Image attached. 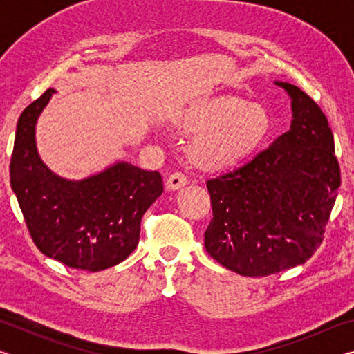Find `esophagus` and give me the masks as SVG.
Here are the masks:
<instances>
[{"label": "esophagus", "mask_w": 354, "mask_h": 354, "mask_svg": "<svg viewBox=\"0 0 354 354\" xmlns=\"http://www.w3.org/2000/svg\"><path fill=\"white\" fill-rule=\"evenodd\" d=\"M187 184V178H185L183 173H173V175L169 176L165 183V187L169 190H179L184 185Z\"/></svg>", "instance_id": "34e87169"}]
</instances>
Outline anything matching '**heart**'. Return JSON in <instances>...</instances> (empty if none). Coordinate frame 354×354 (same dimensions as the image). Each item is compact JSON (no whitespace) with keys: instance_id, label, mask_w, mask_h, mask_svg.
Instances as JSON below:
<instances>
[{"instance_id":"b5f03b06","label":"heart","mask_w":354,"mask_h":354,"mask_svg":"<svg viewBox=\"0 0 354 354\" xmlns=\"http://www.w3.org/2000/svg\"><path fill=\"white\" fill-rule=\"evenodd\" d=\"M181 127L195 134L189 153L203 170H221L241 162L261 145L270 129V120L261 106L221 98L196 112L185 113Z\"/></svg>"}]
</instances>
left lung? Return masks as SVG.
<instances>
[{
  "mask_svg": "<svg viewBox=\"0 0 354 354\" xmlns=\"http://www.w3.org/2000/svg\"><path fill=\"white\" fill-rule=\"evenodd\" d=\"M274 84L290 98V129L250 162L206 183L214 212L206 251L242 277L306 262L320 247L340 185L325 113L297 86Z\"/></svg>",
  "mask_w": 354,
  "mask_h": 354,
  "instance_id": "left-lung-1",
  "label": "left lung"
}]
</instances>
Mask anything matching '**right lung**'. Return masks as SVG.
<instances>
[{"label":"right lung","instance_id":"right-lung-1","mask_svg":"<svg viewBox=\"0 0 354 354\" xmlns=\"http://www.w3.org/2000/svg\"><path fill=\"white\" fill-rule=\"evenodd\" d=\"M55 88L21 112L10 159V185L37 248L80 270L100 272L133 253L140 220L162 195L159 171L127 160L82 179H68L41 160L35 127Z\"/></svg>","mask_w":354,"mask_h":354}]
</instances>
